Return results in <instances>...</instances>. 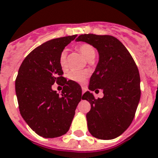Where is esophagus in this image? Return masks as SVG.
Returning <instances> with one entry per match:
<instances>
[{
	"instance_id": "esophagus-1",
	"label": "esophagus",
	"mask_w": 158,
	"mask_h": 158,
	"mask_svg": "<svg viewBox=\"0 0 158 158\" xmlns=\"http://www.w3.org/2000/svg\"><path fill=\"white\" fill-rule=\"evenodd\" d=\"M81 89H82V94H83L85 91H86V88H85V87H82Z\"/></svg>"
}]
</instances>
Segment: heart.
<instances>
[{
  "mask_svg": "<svg viewBox=\"0 0 158 158\" xmlns=\"http://www.w3.org/2000/svg\"><path fill=\"white\" fill-rule=\"evenodd\" d=\"M78 50L81 53V55L89 61L90 59H94L95 57V50L92 45L89 44H82L78 46ZM59 65L63 70H66L68 69V63H67V52L64 50L60 54L59 59ZM88 77V73L86 71H72L69 73L68 77L69 80L73 81L75 82L82 84L86 81Z\"/></svg>",
  "mask_w": 158,
  "mask_h": 158,
  "instance_id": "1",
  "label": "heart"
}]
</instances>
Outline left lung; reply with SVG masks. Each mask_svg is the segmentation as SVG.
I'll list each match as a JSON object with an SVG mask.
<instances>
[{"instance_id":"1","label":"left lung","mask_w":158,"mask_h":158,"mask_svg":"<svg viewBox=\"0 0 158 158\" xmlns=\"http://www.w3.org/2000/svg\"><path fill=\"white\" fill-rule=\"evenodd\" d=\"M77 41L91 45L99 53L89 89H101L103 97L95 99L89 91L83 94L82 99L91 105L86 114L88 130L97 139L117 138L131 124L140 99L138 68L125 45L114 36L84 34Z\"/></svg>"}]
</instances>
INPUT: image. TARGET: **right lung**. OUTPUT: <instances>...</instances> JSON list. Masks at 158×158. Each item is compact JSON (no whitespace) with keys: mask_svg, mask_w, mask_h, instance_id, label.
I'll use <instances>...</instances> for the list:
<instances>
[{"mask_svg":"<svg viewBox=\"0 0 158 158\" xmlns=\"http://www.w3.org/2000/svg\"><path fill=\"white\" fill-rule=\"evenodd\" d=\"M77 35L48 41L34 49L23 61L15 81L20 114L38 135L56 138L69 131L77 106L82 99L81 88L67 81L59 65L60 54ZM64 85L62 94L52 89Z\"/></svg>","mask_w":158,"mask_h":158,"instance_id":"right-lung-1","label":"right lung"}]
</instances>
